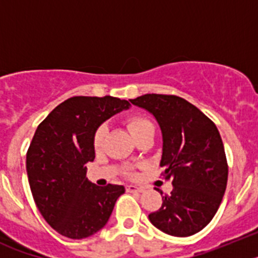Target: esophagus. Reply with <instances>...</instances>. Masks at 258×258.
<instances>
[{
    "label": "esophagus",
    "instance_id": "1",
    "mask_svg": "<svg viewBox=\"0 0 258 258\" xmlns=\"http://www.w3.org/2000/svg\"><path fill=\"white\" fill-rule=\"evenodd\" d=\"M126 190L129 191V192H143L145 188L138 187V186H136V184H129V186H126Z\"/></svg>",
    "mask_w": 258,
    "mask_h": 258
}]
</instances>
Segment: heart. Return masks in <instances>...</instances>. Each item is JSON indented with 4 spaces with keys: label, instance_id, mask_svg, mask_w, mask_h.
Segmentation results:
<instances>
[{
    "label": "heart",
    "instance_id": "1",
    "mask_svg": "<svg viewBox=\"0 0 258 258\" xmlns=\"http://www.w3.org/2000/svg\"><path fill=\"white\" fill-rule=\"evenodd\" d=\"M154 126L152 122L150 120H147L146 117L140 115H134L131 116V117L126 118V127L127 131L131 132V134L133 137H136L137 134L142 133L143 131L146 129H149V127ZM107 133V127L104 125H101V126L98 127L97 131L94 133V138H93V143H94L95 149H101L102 145H103V140L104 137H106Z\"/></svg>",
    "mask_w": 258,
    "mask_h": 258
}]
</instances>
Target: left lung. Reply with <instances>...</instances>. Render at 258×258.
<instances>
[{"label": "left lung", "mask_w": 258, "mask_h": 258, "mask_svg": "<svg viewBox=\"0 0 258 258\" xmlns=\"http://www.w3.org/2000/svg\"><path fill=\"white\" fill-rule=\"evenodd\" d=\"M131 103L146 109L161 131L163 175L170 195L149 214L155 227L173 236H190L211 222L227 184V161L220 132L198 107L175 95L145 94Z\"/></svg>", "instance_id": "obj_1"}]
</instances>
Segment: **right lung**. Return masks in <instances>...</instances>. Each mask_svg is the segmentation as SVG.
<instances>
[{"instance_id": "add662e5", "label": "right lung", "mask_w": 258, "mask_h": 258, "mask_svg": "<svg viewBox=\"0 0 258 258\" xmlns=\"http://www.w3.org/2000/svg\"><path fill=\"white\" fill-rule=\"evenodd\" d=\"M131 103L109 97H72L38 125L27 152V174L38 211L60 235L92 236L106 226L124 186L92 183L86 164L94 160L93 138L106 120Z\"/></svg>"}]
</instances>
